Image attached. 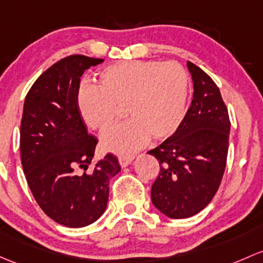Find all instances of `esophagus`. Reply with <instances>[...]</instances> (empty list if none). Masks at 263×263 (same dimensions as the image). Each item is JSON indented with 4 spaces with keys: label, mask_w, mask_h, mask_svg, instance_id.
Wrapping results in <instances>:
<instances>
[{
    "label": "esophagus",
    "mask_w": 263,
    "mask_h": 263,
    "mask_svg": "<svg viewBox=\"0 0 263 263\" xmlns=\"http://www.w3.org/2000/svg\"><path fill=\"white\" fill-rule=\"evenodd\" d=\"M132 160H134V157L132 156H120L118 157V161H120V165L122 167L128 166V165L132 162Z\"/></svg>",
    "instance_id": "obj_1"
}]
</instances>
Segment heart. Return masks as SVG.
Returning <instances> with one entry per match:
<instances>
[{"mask_svg": "<svg viewBox=\"0 0 263 263\" xmlns=\"http://www.w3.org/2000/svg\"><path fill=\"white\" fill-rule=\"evenodd\" d=\"M186 71L178 63L121 62L102 69L97 87L84 84L77 96L79 116L89 128L104 131L124 106L126 122L102 136L112 153L128 155L147 143L173 136L186 115Z\"/></svg>", "mask_w": 263, "mask_h": 263, "instance_id": "obj_1", "label": "heart"}]
</instances>
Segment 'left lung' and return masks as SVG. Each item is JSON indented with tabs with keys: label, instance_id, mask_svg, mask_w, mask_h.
<instances>
[{
	"label": "left lung",
	"instance_id": "obj_1",
	"mask_svg": "<svg viewBox=\"0 0 263 263\" xmlns=\"http://www.w3.org/2000/svg\"><path fill=\"white\" fill-rule=\"evenodd\" d=\"M186 65L194 85L190 108L175 134L147 153L160 164L151 200L173 219L193 217L212 201L224 174L231 131L219 88L199 66Z\"/></svg>",
	"mask_w": 263,
	"mask_h": 263
}]
</instances>
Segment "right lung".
I'll return each instance as SVG.
<instances>
[{"instance_id":"right-lung-1","label":"right lung","mask_w":263,"mask_h":263,"mask_svg":"<svg viewBox=\"0 0 263 263\" xmlns=\"http://www.w3.org/2000/svg\"><path fill=\"white\" fill-rule=\"evenodd\" d=\"M103 62L66 57L44 71L25 98L20 153L27 184L44 213L69 228L92 224L103 214L110 179L121 171L112 154L87 171L98 140L88 134L77 108L81 77Z\"/></svg>"}]
</instances>
